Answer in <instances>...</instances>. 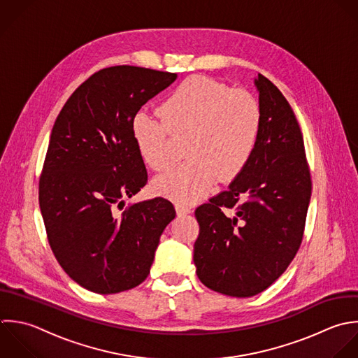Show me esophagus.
Wrapping results in <instances>:
<instances>
[{
	"mask_svg": "<svg viewBox=\"0 0 358 358\" xmlns=\"http://www.w3.org/2000/svg\"><path fill=\"white\" fill-rule=\"evenodd\" d=\"M176 212L180 217L187 216L188 213H191V208L188 205H184V203H176Z\"/></svg>",
	"mask_w": 358,
	"mask_h": 358,
	"instance_id": "esophagus-1",
	"label": "esophagus"
}]
</instances>
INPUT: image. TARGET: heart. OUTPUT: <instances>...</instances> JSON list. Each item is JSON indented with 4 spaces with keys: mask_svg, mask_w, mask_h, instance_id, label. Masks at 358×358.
Wrapping results in <instances>:
<instances>
[{
    "mask_svg": "<svg viewBox=\"0 0 358 358\" xmlns=\"http://www.w3.org/2000/svg\"><path fill=\"white\" fill-rule=\"evenodd\" d=\"M162 120L138 113L132 138L141 159L155 171L171 163L170 134L187 138V163L153 181L157 194L181 203L205 196L217 180L233 181L248 166L261 134L262 110L247 90L192 76L160 104Z\"/></svg>",
    "mask_w": 358,
    "mask_h": 358,
    "instance_id": "b5f03b06",
    "label": "heart"
}]
</instances>
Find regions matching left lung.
I'll use <instances>...</instances> for the list:
<instances>
[{
    "label": "left lung",
    "mask_w": 358,
    "mask_h": 358,
    "mask_svg": "<svg viewBox=\"0 0 358 358\" xmlns=\"http://www.w3.org/2000/svg\"><path fill=\"white\" fill-rule=\"evenodd\" d=\"M262 127L257 149L223 191L195 210L194 264L217 293L252 297L294 259L311 199V176L297 118L282 92L258 73ZM233 213H224V209Z\"/></svg>",
    "instance_id": "8db88e82"
}]
</instances>
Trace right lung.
<instances>
[{
  "mask_svg": "<svg viewBox=\"0 0 358 358\" xmlns=\"http://www.w3.org/2000/svg\"><path fill=\"white\" fill-rule=\"evenodd\" d=\"M176 79L177 73L131 65L100 69L54 122L38 181L40 210L58 264L89 292L115 294L141 285L176 217L163 198L124 209L125 198L148 181L132 120Z\"/></svg>",
  "mask_w": 358,
  "mask_h": 358,
  "instance_id": "right-lung-1",
  "label": "right lung"
}]
</instances>
